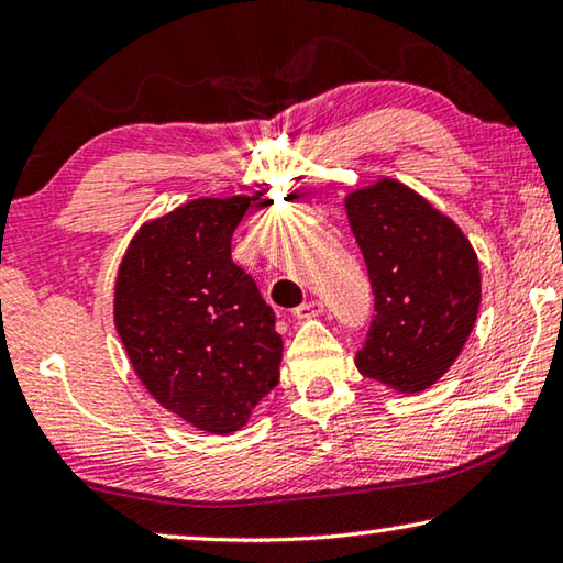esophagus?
<instances>
[{"mask_svg": "<svg viewBox=\"0 0 563 563\" xmlns=\"http://www.w3.org/2000/svg\"><path fill=\"white\" fill-rule=\"evenodd\" d=\"M321 313H323L321 300H306V303H300L296 308L298 319H316V316H321Z\"/></svg>", "mask_w": 563, "mask_h": 563, "instance_id": "obj_1", "label": "esophagus"}]
</instances>
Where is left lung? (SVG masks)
<instances>
[{"mask_svg":"<svg viewBox=\"0 0 563 563\" xmlns=\"http://www.w3.org/2000/svg\"><path fill=\"white\" fill-rule=\"evenodd\" d=\"M344 209L375 292L357 369L402 395L423 393L446 375L477 321V252L446 213L395 178L346 194Z\"/></svg>","mask_w":563,"mask_h":563,"instance_id":"obj_1","label":"left lung"}]
</instances>
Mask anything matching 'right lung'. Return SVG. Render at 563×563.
<instances>
[{
    "label": "right lung",
    "mask_w": 563,
    "mask_h": 563,
    "mask_svg": "<svg viewBox=\"0 0 563 563\" xmlns=\"http://www.w3.org/2000/svg\"><path fill=\"white\" fill-rule=\"evenodd\" d=\"M265 191L196 199L150 219L114 283V327L147 393L206 433L240 431L278 385L283 339L232 234Z\"/></svg>",
    "instance_id": "add662e5"
}]
</instances>
